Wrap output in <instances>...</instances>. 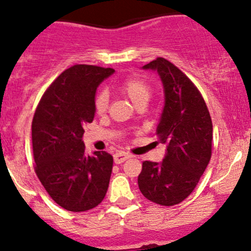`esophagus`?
Wrapping results in <instances>:
<instances>
[{
	"label": "esophagus",
	"mask_w": 251,
	"mask_h": 251,
	"mask_svg": "<svg viewBox=\"0 0 251 251\" xmlns=\"http://www.w3.org/2000/svg\"><path fill=\"white\" fill-rule=\"evenodd\" d=\"M131 157L130 153H126L124 152V151H119V152H117L114 155V162L117 164H120L123 163V162H125L126 159H128Z\"/></svg>",
	"instance_id": "obj_1"
}]
</instances>
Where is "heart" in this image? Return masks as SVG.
<instances>
[{"mask_svg":"<svg viewBox=\"0 0 251 251\" xmlns=\"http://www.w3.org/2000/svg\"><path fill=\"white\" fill-rule=\"evenodd\" d=\"M119 90L134 106L140 102H148L152 94V88L148 81L139 76H131L124 79L119 85ZM108 94L104 90H100L95 96L94 108L98 114H103L108 108Z\"/></svg>","mask_w":251,"mask_h":251,"instance_id":"obj_1","label":"heart"}]
</instances>
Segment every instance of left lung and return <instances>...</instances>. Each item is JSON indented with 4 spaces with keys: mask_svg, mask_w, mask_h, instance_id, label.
Returning <instances> with one entry per match:
<instances>
[{
    "mask_svg": "<svg viewBox=\"0 0 251 251\" xmlns=\"http://www.w3.org/2000/svg\"><path fill=\"white\" fill-rule=\"evenodd\" d=\"M143 69L157 70L166 95L156 128V143L167 144L162 163L144 161L138 176L142 194L162 206H174L191 195L212 155V119L201 93L188 76L162 57Z\"/></svg>",
    "mask_w": 251,
    "mask_h": 251,
    "instance_id": "obj_1",
    "label": "left lung"
}]
</instances>
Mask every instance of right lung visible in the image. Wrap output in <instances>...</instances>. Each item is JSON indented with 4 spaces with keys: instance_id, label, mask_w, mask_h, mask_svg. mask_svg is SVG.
Here are the masks:
<instances>
[{
    "instance_id": "1",
    "label": "right lung",
    "mask_w": 251,
    "mask_h": 251,
    "mask_svg": "<svg viewBox=\"0 0 251 251\" xmlns=\"http://www.w3.org/2000/svg\"><path fill=\"white\" fill-rule=\"evenodd\" d=\"M114 69L76 64L63 71L41 96L32 121L34 170L60 207L84 212L96 207L108 189L113 157L84 151V126L94 119L98 85Z\"/></svg>"
}]
</instances>
